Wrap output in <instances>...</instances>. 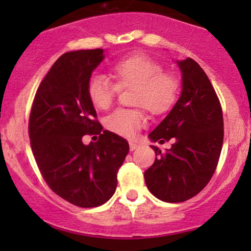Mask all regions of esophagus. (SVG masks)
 <instances>
[{
    "label": "esophagus",
    "mask_w": 251,
    "mask_h": 251,
    "mask_svg": "<svg viewBox=\"0 0 251 251\" xmlns=\"http://www.w3.org/2000/svg\"><path fill=\"white\" fill-rule=\"evenodd\" d=\"M138 148H140V144L133 143V142H131V143H130V151H136V149H138Z\"/></svg>",
    "instance_id": "obj_1"
}]
</instances>
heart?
Instances as JSON below:
<instances>
[{
    "instance_id": "1",
    "label": "heart",
    "mask_w": 251,
    "mask_h": 251,
    "mask_svg": "<svg viewBox=\"0 0 251 251\" xmlns=\"http://www.w3.org/2000/svg\"><path fill=\"white\" fill-rule=\"evenodd\" d=\"M115 83L104 76H93L87 85V95L97 109L111 107L119 88L135 87L132 103L147 108L151 114H163L174 105L178 93V81L170 73L163 72L159 62L144 53H132L116 60L110 67ZM142 109H119L105 119L111 132L133 138L146 125Z\"/></svg>"
}]
</instances>
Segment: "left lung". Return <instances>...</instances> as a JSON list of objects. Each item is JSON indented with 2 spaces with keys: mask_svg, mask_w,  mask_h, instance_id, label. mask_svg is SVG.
<instances>
[{
  "mask_svg": "<svg viewBox=\"0 0 251 251\" xmlns=\"http://www.w3.org/2000/svg\"><path fill=\"white\" fill-rule=\"evenodd\" d=\"M182 91L173 109L148 135L151 142L173 141L144 173L149 192L166 203H181L199 193L216 170L224 143L220 100L201 65L192 58L177 60Z\"/></svg>",
  "mask_w": 251,
  "mask_h": 251,
  "instance_id": "left-lung-1",
  "label": "left lung"
}]
</instances>
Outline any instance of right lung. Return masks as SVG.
Segmentation results:
<instances>
[{
  "label": "right lung",
  "instance_id": "right-lung-1",
  "mask_svg": "<svg viewBox=\"0 0 251 251\" xmlns=\"http://www.w3.org/2000/svg\"><path fill=\"white\" fill-rule=\"evenodd\" d=\"M103 59L100 48L64 53L40 83L30 113V143L45 181L80 207L100 206L113 197L130 149L125 138L95 120L87 85ZM86 133H97L100 140L86 146Z\"/></svg>",
  "mask_w": 251,
  "mask_h": 251
}]
</instances>
